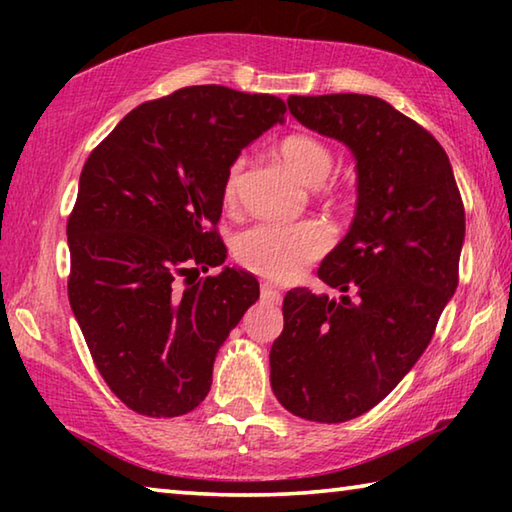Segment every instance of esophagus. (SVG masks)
I'll return each instance as SVG.
<instances>
[{
  "instance_id": "34e87169",
  "label": "esophagus",
  "mask_w": 512,
  "mask_h": 512,
  "mask_svg": "<svg viewBox=\"0 0 512 512\" xmlns=\"http://www.w3.org/2000/svg\"><path fill=\"white\" fill-rule=\"evenodd\" d=\"M262 300L264 302H271V305H277V302L282 300V293L277 291L273 284H268V282H264L262 284Z\"/></svg>"
}]
</instances>
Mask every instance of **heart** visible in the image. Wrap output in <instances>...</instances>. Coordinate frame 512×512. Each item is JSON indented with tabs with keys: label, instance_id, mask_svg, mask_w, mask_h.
<instances>
[{
	"label": "heart",
	"instance_id": "heart-1",
	"mask_svg": "<svg viewBox=\"0 0 512 512\" xmlns=\"http://www.w3.org/2000/svg\"><path fill=\"white\" fill-rule=\"evenodd\" d=\"M284 164L305 185L316 187L332 173L334 153L314 135L293 133L277 144ZM244 160H235L223 178V201L232 205L239 192ZM329 248V232L318 223H257L241 232L235 255L250 271L275 282H289Z\"/></svg>",
	"mask_w": 512,
	"mask_h": 512
}]
</instances>
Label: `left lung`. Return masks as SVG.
<instances>
[{
    "mask_svg": "<svg viewBox=\"0 0 512 512\" xmlns=\"http://www.w3.org/2000/svg\"><path fill=\"white\" fill-rule=\"evenodd\" d=\"M287 103L302 126L352 151L357 210L318 268L343 296H284L271 386L298 418L345 422L384 400L427 350L458 287L465 210L443 146L391 103L368 94Z\"/></svg>",
    "mask_w": 512,
    "mask_h": 512,
    "instance_id": "1",
    "label": "left lung"
}]
</instances>
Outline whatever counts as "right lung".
Masks as SVG:
<instances>
[{
    "instance_id": "1",
    "label": "right lung",
    "mask_w": 512,
    "mask_h": 512,
    "mask_svg": "<svg viewBox=\"0 0 512 512\" xmlns=\"http://www.w3.org/2000/svg\"><path fill=\"white\" fill-rule=\"evenodd\" d=\"M284 112L271 94L192 85L128 112L85 162L67 221L69 305L94 366L135 413L194 411L259 298L244 268L197 271L228 257L216 232L225 171Z\"/></svg>"
}]
</instances>
